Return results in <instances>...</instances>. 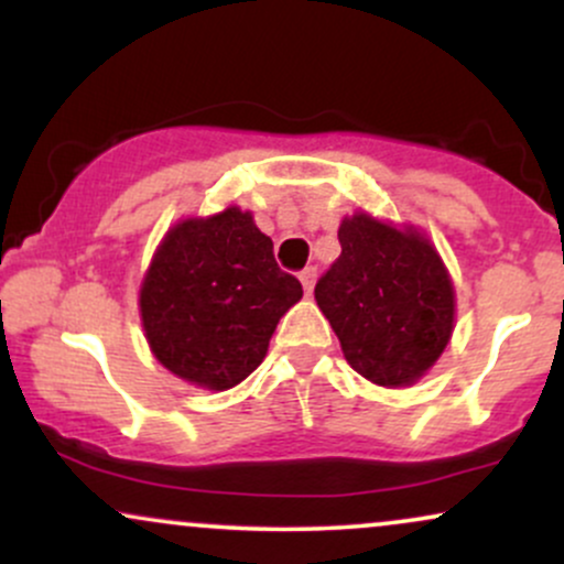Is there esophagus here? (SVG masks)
Listing matches in <instances>:
<instances>
[{"mask_svg":"<svg viewBox=\"0 0 564 564\" xmlns=\"http://www.w3.org/2000/svg\"><path fill=\"white\" fill-rule=\"evenodd\" d=\"M315 278H318V270H315V268H304V270H302L300 281H302V286H304V294H313Z\"/></svg>","mask_w":564,"mask_h":564,"instance_id":"34e87169","label":"esophagus"}]
</instances>
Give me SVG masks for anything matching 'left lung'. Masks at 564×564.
<instances>
[{
  "mask_svg": "<svg viewBox=\"0 0 564 564\" xmlns=\"http://www.w3.org/2000/svg\"><path fill=\"white\" fill-rule=\"evenodd\" d=\"M339 243V260L315 283V302L347 364L379 387L413 384L451 341L448 270L422 232L364 212L341 219Z\"/></svg>",
  "mask_w": 564,
  "mask_h": 564,
  "instance_id": "left-lung-1",
  "label": "left lung"
}]
</instances>
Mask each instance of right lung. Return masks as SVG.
Wrapping results in <instances>:
<instances>
[{
  "instance_id": "1",
  "label": "right lung",
  "mask_w": 564,
  "mask_h": 564,
  "mask_svg": "<svg viewBox=\"0 0 564 564\" xmlns=\"http://www.w3.org/2000/svg\"><path fill=\"white\" fill-rule=\"evenodd\" d=\"M302 283L283 273L273 241L238 206L183 219L166 232L140 289L153 355L174 377L230 390L262 364Z\"/></svg>"
}]
</instances>
